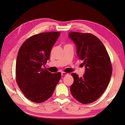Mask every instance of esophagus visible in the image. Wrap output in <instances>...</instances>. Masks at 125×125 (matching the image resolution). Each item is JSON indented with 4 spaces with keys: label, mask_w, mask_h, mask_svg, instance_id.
<instances>
[{
    "label": "esophagus",
    "mask_w": 125,
    "mask_h": 125,
    "mask_svg": "<svg viewBox=\"0 0 125 125\" xmlns=\"http://www.w3.org/2000/svg\"><path fill=\"white\" fill-rule=\"evenodd\" d=\"M61 73H62V75H66L68 74L65 73V72H62Z\"/></svg>",
    "instance_id": "esophagus-1"
}]
</instances>
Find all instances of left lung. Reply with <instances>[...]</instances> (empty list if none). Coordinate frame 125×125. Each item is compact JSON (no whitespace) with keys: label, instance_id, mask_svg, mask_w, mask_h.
<instances>
[{"label":"left lung","instance_id":"1","mask_svg":"<svg viewBox=\"0 0 125 125\" xmlns=\"http://www.w3.org/2000/svg\"><path fill=\"white\" fill-rule=\"evenodd\" d=\"M68 36L75 43L78 57L85 68L82 77L71 74L74 78L71 94L82 104L93 103L103 94L110 80L112 66L108 53L100 40L91 33L71 32Z\"/></svg>","mask_w":125,"mask_h":125}]
</instances>
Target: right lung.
<instances>
[{
  "mask_svg": "<svg viewBox=\"0 0 125 125\" xmlns=\"http://www.w3.org/2000/svg\"><path fill=\"white\" fill-rule=\"evenodd\" d=\"M60 35L59 32H49L32 36L19 51L16 82L25 96L33 102L41 103L49 99L61 79L60 72L51 73L42 68Z\"/></svg>",
  "mask_w": 125,
  "mask_h": 125,
  "instance_id": "obj_1",
  "label": "right lung"
}]
</instances>
